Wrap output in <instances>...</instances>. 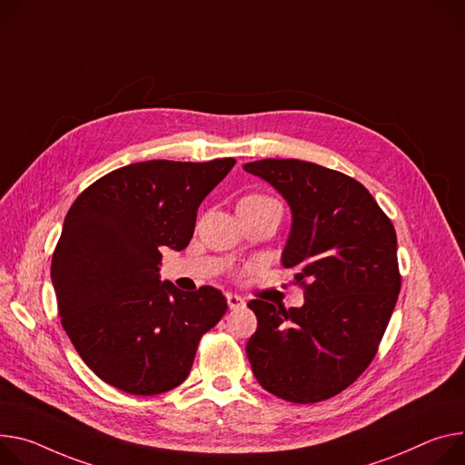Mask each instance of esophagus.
I'll list each match as a JSON object with an SVG mask.
<instances>
[{
  "mask_svg": "<svg viewBox=\"0 0 465 465\" xmlns=\"http://www.w3.org/2000/svg\"><path fill=\"white\" fill-rule=\"evenodd\" d=\"M226 299H228V306H230V310H239V308H242V306H244V301L239 297V294H232V292H228V294H226Z\"/></svg>",
  "mask_w": 465,
  "mask_h": 465,
  "instance_id": "34e87169",
  "label": "esophagus"
}]
</instances>
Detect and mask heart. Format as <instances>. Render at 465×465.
I'll use <instances>...</instances> for the list:
<instances>
[{"label":"heart","mask_w":465,"mask_h":465,"mask_svg":"<svg viewBox=\"0 0 465 465\" xmlns=\"http://www.w3.org/2000/svg\"><path fill=\"white\" fill-rule=\"evenodd\" d=\"M262 198H265V196H258V194H254V196H244L242 200H262Z\"/></svg>","instance_id":"heart-1"}]
</instances>
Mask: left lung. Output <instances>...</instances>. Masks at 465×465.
<instances>
[{"label":"left lung","mask_w":465,"mask_h":465,"mask_svg":"<svg viewBox=\"0 0 465 465\" xmlns=\"http://www.w3.org/2000/svg\"><path fill=\"white\" fill-rule=\"evenodd\" d=\"M244 171L289 202L282 263L294 269L304 306L250 301L258 330L246 356L263 390L313 404L354 384L378 352L401 291L397 233L354 178L299 159H262Z\"/></svg>","instance_id":"obj_1"}]
</instances>
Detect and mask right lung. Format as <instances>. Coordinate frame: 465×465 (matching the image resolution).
<instances>
[{
    "label": "right lung",
    "instance_id": "obj_1",
    "mask_svg": "<svg viewBox=\"0 0 465 465\" xmlns=\"http://www.w3.org/2000/svg\"><path fill=\"white\" fill-rule=\"evenodd\" d=\"M233 164L134 163L96 180L68 209L52 258L57 310L81 360L109 386L143 397L174 390L202 335L226 313L215 287L161 282L159 248L189 244L198 205Z\"/></svg>",
    "mask_w": 465,
    "mask_h": 465
}]
</instances>
